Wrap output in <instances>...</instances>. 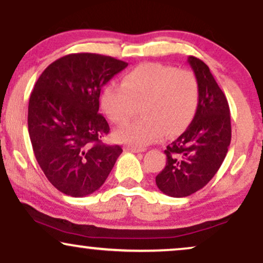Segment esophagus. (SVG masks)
<instances>
[{"mask_svg":"<svg viewBox=\"0 0 263 263\" xmlns=\"http://www.w3.org/2000/svg\"><path fill=\"white\" fill-rule=\"evenodd\" d=\"M125 151L127 152H132V153H138V152H143V148H137V147H132V146H126Z\"/></svg>","mask_w":263,"mask_h":263,"instance_id":"obj_1","label":"esophagus"}]
</instances>
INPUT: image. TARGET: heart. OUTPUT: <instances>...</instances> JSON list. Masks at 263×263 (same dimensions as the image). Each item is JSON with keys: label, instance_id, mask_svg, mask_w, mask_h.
<instances>
[{"label": "heart", "instance_id": "1", "mask_svg": "<svg viewBox=\"0 0 263 263\" xmlns=\"http://www.w3.org/2000/svg\"><path fill=\"white\" fill-rule=\"evenodd\" d=\"M199 81L192 70L144 63L126 73L122 85L110 84L101 93V107L114 123L121 125L142 104L144 119L129 122L115 131L122 143L142 148L167 136L183 132L197 114Z\"/></svg>", "mask_w": 263, "mask_h": 263}]
</instances>
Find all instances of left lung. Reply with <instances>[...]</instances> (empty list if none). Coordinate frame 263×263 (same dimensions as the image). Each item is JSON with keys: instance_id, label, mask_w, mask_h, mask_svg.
Here are the masks:
<instances>
[{"instance_id": "left-lung-1", "label": "left lung", "mask_w": 263, "mask_h": 263, "mask_svg": "<svg viewBox=\"0 0 263 263\" xmlns=\"http://www.w3.org/2000/svg\"><path fill=\"white\" fill-rule=\"evenodd\" d=\"M188 63L199 81L198 110L188 128L167 146V163L156 177L158 189L173 198L204 188L224 162L231 141L225 93L203 60L189 57Z\"/></svg>"}]
</instances>
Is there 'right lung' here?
I'll use <instances>...</instances> for the list:
<instances>
[{
	"instance_id": "right-lung-1",
	"label": "right lung",
	"mask_w": 263,
	"mask_h": 263,
	"mask_svg": "<svg viewBox=\"0 0 263 263\" xmlns=\"http://www.w3.org/2000/svg\"><path fill=\"white\" fill-rule=\"evenodd\" d=\"M128 64L112 57L77 53L62 57L42 73L28 104L33 152L45 177L75 198L96 192L122 153L101 138L110 132L99 114L101 87Z\"/></svg>"
}]
</instances>
